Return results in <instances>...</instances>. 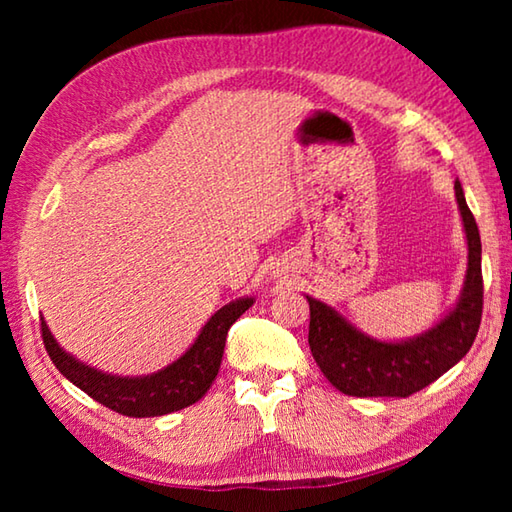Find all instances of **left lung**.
<instances>
[{"instance_id": "1", "label": "left lung", "mask_w": 512, "mask_h": 512, "mask_svg": "<svg viewBox=\"0 0 512 512\" xmlns=\"http://www.w3.org/2000/svg\"><path fill=\"white\" fill-rule=\"evenodd\" d=\"M456 201L467 235V280L463 296L445 320L424 336L381 343L357 332L332 307L309 298V348L329 384L352 397H409L456 366L476 339L483 314L481 237L456 180Z\"/></svg>"}]
</instances>
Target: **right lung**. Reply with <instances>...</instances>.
Segmentation results:
<instances>
[{
    "label": "right lung",
    "mask_w": 512,
    "mask_h": 512,
    "mask_svg": "<svg viewBox=\"0 0 512 512\" xmlns=\"http://www.w3.org/2000/svg\"><path fill=\"white\" fill-rule=\"evenodd\" d=\"M250 305H253V300L241 298L221 307L207 320L203 332L198 334V339L183 357L155 372V375L133 379L103 375V372L83 366V363L69 357L63 348H58L42 318L40 334L54 366L74 386L88 393L92 400L108 406L110 411L128 415V418H153V415H167L185 409L210 391L212 381L219 375L228 329Z\"/></svg>",
    "instance_id": "obj_1"
}]
</instances>
